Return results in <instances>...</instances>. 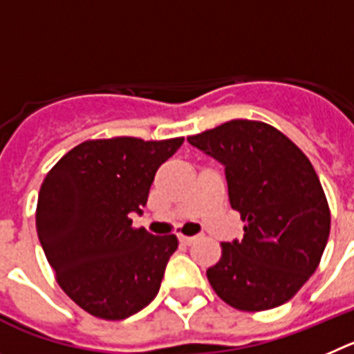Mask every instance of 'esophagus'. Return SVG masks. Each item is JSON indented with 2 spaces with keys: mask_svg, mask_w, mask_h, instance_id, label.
Wrapping results in <instances>:
<instances>
[{
  "mask_svg": "<svg viewBox=\"0 0 354 354\" xmlns=\"http://www.w3.org/2000/svg\"><path fill=\"white\" fill-rule=\"evenodd\" d=\"M178 240H180L181 245H190L196 241V236H178Z\"/></svg>",
  "mask_w": 354,
  "mask_h": 354,
  "instance_id": "1",
  "label": "esophagus"
}]
</instances>
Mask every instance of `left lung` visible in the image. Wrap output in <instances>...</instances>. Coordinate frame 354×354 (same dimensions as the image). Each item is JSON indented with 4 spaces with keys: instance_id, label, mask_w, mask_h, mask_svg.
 I'll list each match as a JSON object with an SVG mask.
<instances>
[{
    "instance_id": "obj_1",
    "label": "left lung",
    "mask_w": 354,
    "mask_h": 354,
    "mask_svg": "<svg viewBox=\"0 0 354 354\" xmlns=\"http://www.w3.org/2000/svg\"><path fill=\"white\" fill-rule=\"evenodd\" d=\"M189 142L224 164L231 208L243 240L222 243L206 270L231 307L259 312L286 304L319 266L330 236V208L310 160L275 127L231 120Z\"/></svg>"
}]
</instances>
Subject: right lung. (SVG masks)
I'll return each mask as SVG.
<instances>
[{
  "instance_id": "add662e5",
  "label": "right lung",
  "mask_w": 354,
  "mask_h": 354,
  "mask_svg": "<svg viewBox=\"0 0 354 354\" xmlns=\"http://www.w3.org/2000/svg\"><path fill=\"white\" fill-rule=\"evenodd\" d=\"M183 138L90 139L63 155L44 178L37 232L59 288L100 319L132 316L157 296L174 234L132 225L157 169Z\"/></svg>"
}]
</instances>
